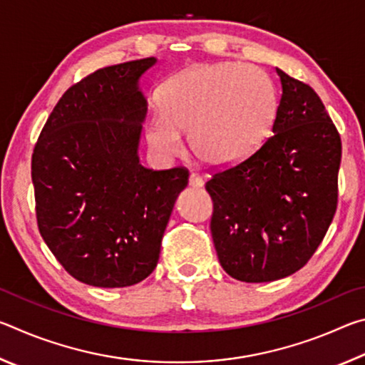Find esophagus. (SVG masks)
<instances>
[{
	"mask_svg": "<svg viewBox=\"0 0 365 365\" xmlns=\"http://www.w3.org/2000/svg\"><path fill=\"white\" fill-rule=\"evenodd\" d=\"M202 185H205V180H202L200 175H197V174H191L190 175V187L200 188V187H202Z\"/></svg>",
	"mask_w": 365,
	"mask_h": 365,
	"instance_id": "1",
	"label": "esophagus"
}]
</instances>
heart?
I'll return each instance as SVG.
<instances>
[{
	"label": "heart",
	"instance_id": "heart-1",
	"mask_svg": "<svg viewBox=\"0 0 365 365\" xmlns=\"http://www.w3.org/2000/svg\"><path fill=\"white\" fill-rule=\"evenodd\" d=\"M277 113V93L261 67L242 63L196 66L165 86L148 122L154 151L174 156L187 132L202 163L230 165L257 150Z\"/></svg>",
	"mask_w": 365,
	"mask_h": 365
}]
</instances>
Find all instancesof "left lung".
<instances>
[{
    "label": "left lung",
    "instance_id": "8db88e82",
    "mask_svg": "<svg viewBox=\"0 0 365 365\" xmlns=\"http://www.w3.org/2000/svg\"><path fill=\"white\" fill-rule=\"evenodd\" d=\"M272 133L248 158L215 170L211 233L219 262L240 282L294 274L322 243L338 206L341 138L322 100L280 69Z\"/></svg>",
    "mask_w": 365,
    "mask_h": 365
}]
</instances>
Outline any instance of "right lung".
<instances>
[{
  "mask_svg": "<svg viewBox=\"0 0 365 365\" xmlns=\"http://www.w3.org/2000/svg\"><path fill=\"white\" fill-rule=\"evenodd\" d=\"M154 58L98 69L61 96L32 154L41 238L73 279L122 288L145 280L187 168L146 169L137 148L146 101L141 73Z\"/></svg>",
  "mask_w": 365,
  "mask_h": 365,
  "instance_id": "obj_1",
  "label": "right lung"
}]
</instances>
